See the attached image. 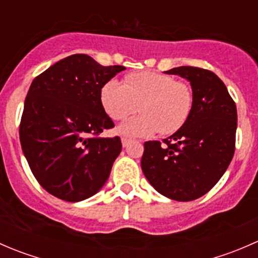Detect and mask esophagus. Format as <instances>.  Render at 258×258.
I'll list each match as a JSON object with an SVG mask.
<instances>
[{
	"instance_id": "34e87169",
	"label": "esophagus",
	"mask_w": 258,
	"mask_h": 258,
	"mask_svg": "<svg viewBox=\"0 0 258 258\" xmlns=\"http://www.w3.org/2000/svg\"><path fill=\"white\" fill-rule=\"evenodd\" d=\"M121 142H122V146H123V147H127V146L131 144V140L126 139V137H122Z\"/></svg>"
}]
</instances>
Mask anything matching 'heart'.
Listing matches in <instances>:
<instances>
[{"label":"heart","mask_w":258,"mask_h":258,"mask_svg":"<svg viewBox=\"0 0 258 258\" xmlns=\"http://www.w3.org/2000/svg\"><path fill=\"white\" fill-rule=\"evenodd\" d=\"M101 102L114 121L127 118L139 108L144 112L119 127L124 136L147 137L158 131L162 136H171L188 121L194 92L189 85L171 75L142 71L127 75L123 83L116 80L106 82Z\"/></svg>","instance_id":"1"}]
</instances>
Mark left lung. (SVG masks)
I'll return each instance as SVG.
<instances>
[{
	"label": "left lung",
	"instance_id": "1",
	"mask_svg": "<svg viewBox=\"0 0 258 258\" xmlns=\"http://www.w3.org/2000/svg\"><path fill=\"white\" fill-rule=\"evenodd\" d=\"M188 80L194 107L188 121L168 139L145 142L141 167L153 188L176 201L204 196L222 177L235 153L237 110L213 72L181 66L166 71Z\"/></svg>",
	"mask_w": 258,
	"mask_h": 258
}]
</instances>
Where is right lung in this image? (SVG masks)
<instances>
[{"label":"right lung","instance_id":"1","mask_svg":"<svg viewBox=\"0 0 258 258\" xmlns=\"http://www.w3.org/2000/svg\"><path fill=\"white\" fill-rule=\"evenodd\" d=\"M123 70L77 53L31 83L21 117V146L35 178L57 199L82 201L107 181L122 144L118 136L100 137L114 127L101 90Z\"/></svg>","mask_w":258,"mask_h":258}]
</instances>
